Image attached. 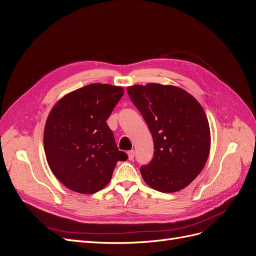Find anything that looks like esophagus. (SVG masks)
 Returning a JSON list of instances; mask_svg holds the SVG:
<instances>
[{
    "label": "esophagus",
    "instance_id": "34e87169",
    "mask_svg": "<svg viewBox=\"0 0 256 256\" xmlns=\"http://www.w3.org/2000/svg\"><path fill=\"white\" fill-rule=\"evenodd\" d=\"M134 150H129L128 152V159L134 160Z\"/></svg>",
    "mask_w": 256,
    "mask_h": 256
}]
</instances>
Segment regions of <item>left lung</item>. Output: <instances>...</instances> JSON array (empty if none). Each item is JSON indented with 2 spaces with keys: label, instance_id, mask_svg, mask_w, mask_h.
<instances>
[{
  "label": "left lung",
  "instance_id": "left-lung-1",
  "mask_svg": "<svg viewBox=\"0 0 256 256\" xmlns=\"http://www.w3.org/2000/svg\"><path fill=\"white\" fill-rule=\"evenodd\" d=\"M127 92L154 140V158L140 168L144 182L166 193L186 188L202 171L210 150V129L202 106L173 85H132Z\"/></svg>",
  "mask_w": 256,
  "mask_h": 256
}]
</instances>
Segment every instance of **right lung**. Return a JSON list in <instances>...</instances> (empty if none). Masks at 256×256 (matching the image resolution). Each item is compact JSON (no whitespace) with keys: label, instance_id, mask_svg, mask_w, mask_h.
<instances>
[{"label":"right lung","instance_id":"obj_1","mask_svg":"<svg viewBox=\"0 0 256 256\" xmlns=\"http://www.w3.org/2000/svg\"><path fill=\"white\" fill-rule=\"evenodd\" d=\"M124 88L94 83L60 98L50 111L44 131L46 158L52 173L65 187L92 194L110 182L118 150L106 124Z\"/></svg>","mask_w":256,"mask_h":256}]
</instances>
